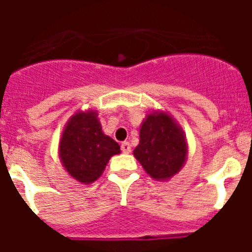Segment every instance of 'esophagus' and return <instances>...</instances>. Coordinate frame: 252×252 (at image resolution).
<instances>
[{
  "label": "esophagus",
  "mask_w": 252,
  "mask_h": 252,
  "mask_svg": "<svg viewBox=\"0 0 252 252\" xmlns=\"http://www.w3.org/2000/svg\"><path fill=\"white\" fill-rule=\"evenodd\" d=\"M121 150H122V153H125V154H130L131 153L130 142H127V141L122 142V144H121Z\"/></svg>",
  "instance_id": "34e87169"
}]
</instances>
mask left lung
<instances>
[{
    "mask_svg": "<svg viewBox=\"0 0 252 252\" xmlns=\"http://www.w3.org/2000/svg\"><path fill=\"white\" fill-rule=\"evenodd\" d=\"M188 149L186 133L174 117L154 110L146 113L140 126L139 145L132 154L153 179L165 182L182 170Z\"/></svg>",
    "mask_w": 252,
    "mask_h": 252,
    "instance_id": "obj_1",
    "label": "left lung"
}]
</instances>
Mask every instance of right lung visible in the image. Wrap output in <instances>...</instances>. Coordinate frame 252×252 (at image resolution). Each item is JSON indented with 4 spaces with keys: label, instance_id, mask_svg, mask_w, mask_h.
Listing matches in <instances>:
<instances>
[{
    "label": "right lung",
    "instance_id": "add662e5",
    "mask_svg": "<svg viewBox=\"0 0 252 252\" xmlns=\"http://www.w3.org/2000/svg\"><path fill=\"white\" fill-rule=\"evenodd\" d=\"M121 153L120 145L102 131L95 110L77 111L60 135L58 155L65 171L82 184H91L103 174L107 162Z\"/></svg>",
    "mask_w": 252,
    "mask_h": 252
}]
</instances>
